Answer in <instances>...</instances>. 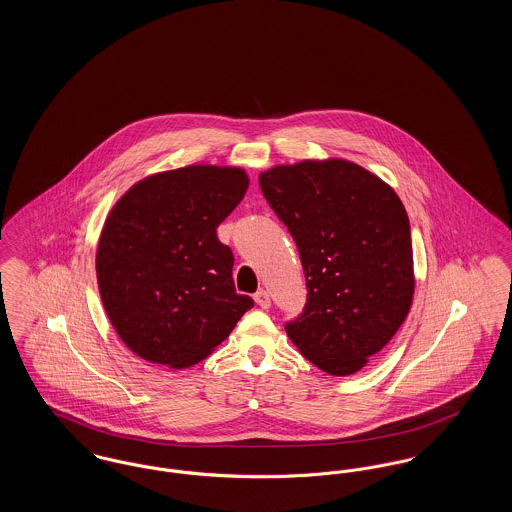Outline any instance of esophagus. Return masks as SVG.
<instances>
[{"instance_id":"1","label":"esophagus","mask_w":512,"mask_h":512,"mask_svg":"<svg viewBox=\"0 0 512 512\" xmlns=\"http://www.w3.org/2000/svg\"><path fill=\"white\" fill-rule=\"evenodd\" d=\"M253 297H255V303H257L259 307H263V309L270 307V295H268L267 290H259Z\"/></svg>"}]
</instances>
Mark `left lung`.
Returning a JSON list of instances; mask_svg holds the SVG:
<instances>
[{
  "label": "left lung",
  "mask_w": 512,
  "mask_h": 512,
  "mask_svg": "<svg viewBox=\"0 0 512 512\" xmlns=\"http://www.w3.org/2000/svg\"><path fill=\"white\" fill-rule=\"evenodd\" d=\"M259 184L297 244L309 290L288 338L332 376L359 372L413 305L411 224L399 195L345 159L278 165Z\"/></svg>",
  "instance_id": "8db88e82"
}]
</instances>
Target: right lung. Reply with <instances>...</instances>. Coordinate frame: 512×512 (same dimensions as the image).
Masks as SVG:
<instances>
[{"label": "right lung", "instance_id": "obj_1", "mask_svg": "<svg viewBox=\"0 0 512 512\" xmlns=\"http://www.w3.org/2000/svg\"><path fill=\"white\" fill-rule=\"evenodd\" d=\"M247 188L240 167L190 165L146 176L109 211L99 295L119 338L147 363L203 361L253 307L236 293L232 251L217 238Z\"/></svg>", "mask_w": 512, "mask_h": 512}]
</instances>
